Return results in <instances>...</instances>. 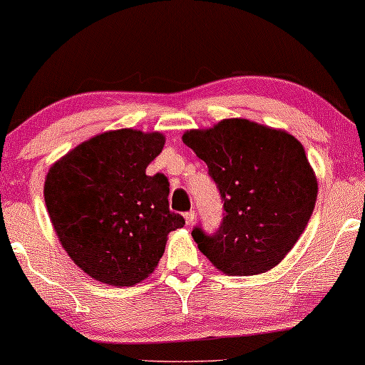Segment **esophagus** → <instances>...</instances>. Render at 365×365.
Listing matches in <instances>:
<instances>
[{
    "label": "esophagus",
    "mask_w": 365,
    "mask_h": 365,
    "mask_svg": "<svg viewBox=\"0 0 365 365\" xmlns=\"http://www.w3.org/2000/svg\"><path fill=\"white\" fill-rule=\"evenodd\" d=\"M184 219H186L187 226H192V224L196 222V212H194V211L186 212V214H184Z\"/></svg>",
    "instance_id": "1"
}]
</instances>
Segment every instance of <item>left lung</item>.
<instances>
[{
  "label": "left lung",
  "mask_w": 365,
  "mask_h": 365,
  "mask_svg": "<svg viewBox=\"0 0 365 365\" xmlns=\"http://www.w3.org/2000/svg\"><path fill=\"white\" fill-rule=\"evenodd\" d=\"M182 141L207 164L226 211L214 234L192 229L199 251L231 276L277 266L316 206L317 179L302 144L282 129L241 118L191 129Z\"/></svg>",
  "instance_id": "obj_1"
}]
</instances>
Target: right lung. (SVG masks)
Returning a JSON list of instances; mask_svg holds the SVG:
<instances>
[{
	"mask_svg": "<svg viewBox=\"0 0 365 365\" xmlns=\"http://www.w3.org/2000/svg\"><path fill=\"white\" fill-rule=\"evenodd\" d=\"M161 133L118 129L98 134L56 161L44 202L64 251L88 276L134 286L158 266L168 234L184 226L169 211L164 174L146 168L164 148Z\"/></svg>",
	"mask_w": 365,
	"mask_h": 365,
	"instance_id": "obj_1",
	"label": "right lung"
}]
</instances>
